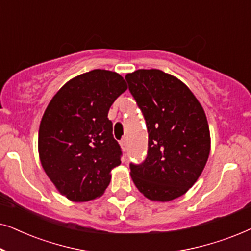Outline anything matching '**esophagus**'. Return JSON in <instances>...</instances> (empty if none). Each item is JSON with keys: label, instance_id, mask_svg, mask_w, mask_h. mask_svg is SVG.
I'll return each instance as SVG.
<instances>
[{"label": "esophagus", "instance_id": "obj_1", "mask_svg": "<svg viewBox=\"0 0 251 251\" xmlns=\"http://www.w3.org/2000/svg\"><path fill=\"white\" fill-rule=\"evenodd\" d=\"M120 145H121L123 151L126 150V146H128V140H126V137H123V138L121 139V142H120Z\"/></svg>", "mask_w": 251, "mask_h": 251}]
</instances>
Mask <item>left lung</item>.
Wrapping results in <instances>:
<instances>
[{
  "instance_id": "left-lung-1",
  "label": "left lung",
  "mask_w": 251,
  "mask_h": 251,
  "mask_svg": "<svg viewBox=\"0 0 251 251\" xmlns=\"http://www.w3.org/2000/svg\"><path fill=\"white\" fill-rule=\"evenodd\" d=\"M146 121L149 150L131 178L147 199L167 202L193 186L210 153V132L200 102L180 80L160 70L126 75Z\"/></svg>"
}]
</instances>
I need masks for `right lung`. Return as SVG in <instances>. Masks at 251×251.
<instances>
[{
	"mask_svg": "<svg viewBox=\"0 0 251 251\" xmlns=\"http://www.w3.org/2000/svg\"><path fill=\"white\" fill-rule=\"evenodd\" d=\"M128 88L115 72L94 70L72 78L53 96L41 120L39 154L57 190L75 202L100 197L122 151L108 111Z\"/></svg>",
	"mask_w": 251,
	"mask_h": 251,
	"instance_id": "add662e5",
	"label": "right lung"
}]
</instances>
